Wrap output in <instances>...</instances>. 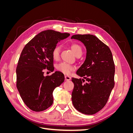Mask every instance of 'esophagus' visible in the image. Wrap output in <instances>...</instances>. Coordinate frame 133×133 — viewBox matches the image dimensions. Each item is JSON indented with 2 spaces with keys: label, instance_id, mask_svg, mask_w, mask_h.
<instances>
[{
  "label": "esophagus",
  "instance_id": "obj_1",
  "mask_svg": "<svg viewBox=\"0 0 133 133\" xmlns=\"http://www.w3.org/2000/svg\"><path fill=\"white\" fill-rule=\"evenodd\" d=\"M65 79L66 81H68V80H70L71 79V77L68 75H65Z\"/></svg>",
  "mask_w": 133,
  "mask_h": 133
}]
</instances>
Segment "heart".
<instances>
[{"instance_id":"b5f03b06","label":"heart","mask_w":133,"mask_h":133,"mask_svg":"<svg viewBox=\"0 0 133 133\" xmlns=\"http://www.w3.org/2000/svg\"><path fill=\"white\" fill-rule=\"evenodd\" d=\"M71 49L75 55L78 54H82V48L79 44L73 43L71 45ZM51 57L54 60H58L60 58V47L55 46L51 51ZM57 70L65 74H69L74 69V67L69 64L66 63H61L56 66Z\"/></svg>"}]
</instances>
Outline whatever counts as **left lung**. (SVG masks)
Wrapping results in <instances>:
<instances>
[{
	"label": "left lung",
	"instance_id": "1",
	"mask_svg": "<svg viewBox=\"0 0 133 133\" xmlns=\"http://www.w3.org/2000/svg\"><path fill=\"white\" fill-rule=\"evenodd\" d=\"M71 39L82 42L87 49L86 59L76 71L85 79L72 78L74 87L71 99L79 112L92 115L105 105L114 87L115 65L111 51L107 45L91 34L74 35Z\"/></svg>",
	"mask_w": 133,
	"mask_h": 133
}]
</instances>
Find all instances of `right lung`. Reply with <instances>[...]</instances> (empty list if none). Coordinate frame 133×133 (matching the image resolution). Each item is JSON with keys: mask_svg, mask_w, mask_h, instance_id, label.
I'll use <instances>...</instances> for the list:
<instances>
[{"mask_svg": "<svg viewBox=\"0 0 133 133\" xmlns=\"http://www.w3.org/2000/svg\"><path fill=\"white\" fill-rule=\"evenodd\" d=\"M69 33L53 30L43 31L28 42L23 49L16 69L17 87L22 100L30 109L42 111L53 103V92L64 81V75L55 71L44 76L46 69L54 71L51 51Z\"/></svg>", "mask_w": 133, "mask_h": 133, "instance_id": "1", "label": "right lung"}]
</instances>
